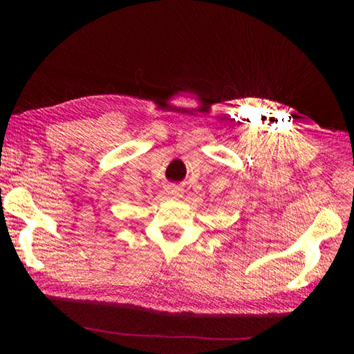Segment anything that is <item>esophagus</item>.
I'll return each mask as SVG.
<instances>
[{"mask_svg":"<svg viewBox=\"0 0 354 354\" xmlns=\"http://www.w3.org/2000/svg\"><path fill=\"white\" fill-rule=\"evenodd\" d=\"M181 194H183V189H179L178 185H171V187H169V195H171V196H181Z\"/></svg>","mask_w":354,"mask_h":354,"instance_id":"esophagus-1","label":"esophagus"}]
</instances>
